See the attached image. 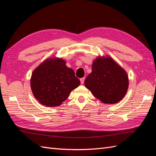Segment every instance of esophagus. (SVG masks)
<instances>
[{"instance_id": "34e87169", "label": "esophagus", "mask_w": 156, "mask_h": 156, "mask_svg": "<svg viewBox=\"0 0 156 156\" xmlns=\"http://www.w3.org/2000/svg\"><path fill=\"white\" fill-rule=\"evenodd\" d=\"M80 81H81V84H83L84 83V77H83V78L80 79Z\"/></svg>"}]
</instances>
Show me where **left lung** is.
I'll return each instance as SVG.
<instances>
[{"instance_id": "left-lung-1", "label": "left lung", "mask_w": 156, "mask_h": 156, "mask_svg": "<svg viewBox=\"0 0 156 156\" xmlns=\"http://www.w3.org/2000/svg\"><path fill=\"white\" fill-rule=\"evenodd\" d=\"M128 77L124 69L110 57L98 58L84 85L105 103H116L124 98L128 88Z\"/></svg>"}]
</instances>
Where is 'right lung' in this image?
I'll use <instances>...</instances> for the list:
<instances>
[{
	"label": "right lung",
	"instance_id": "add662e5",
	"mask_svg": "<svg viewBox=\"0 0 156 156\" xmlns=\"http://www.w3.org/2000/svg\"><path fill=\"white\" fill-rule=\"evenodd\" d=\"M79 84L74 71L58 58L46 60L33 72L30 80L34 96L48 107L59 106Z\"/></svg>",
	"mask_w": 156,
	"mask_h": 156
}]
</instances>
